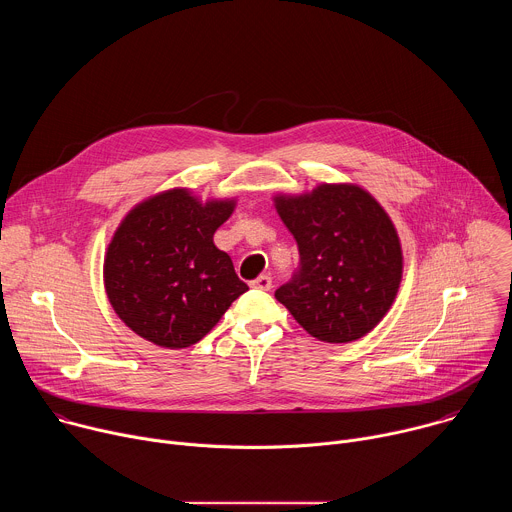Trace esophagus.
I'll list each match as a JSON object with an SVG mask.
<instances>
[{
	"label": "esophagus",
	"instance_id": "obj_1",
	"mask_svg": "<svg viewBox=\"0 0 512 512\" xmlns=\"http://www.w3.org/2000/svg\"><path fill=\"white\" fill-rule=\"evenodd\" d=\"M251 287H255V289H263V291H269V289L273 287V281H271V277H269V275H259L257 279H253V281H251Z\"/></svg>",
	"mask_w": 512,
	"mask_h": 512
}]
</instances>
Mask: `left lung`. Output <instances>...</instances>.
Listing matches in <instances>:
<instances>
[{"label": "left lung", "mask_w": 512, "mask_h": 512, "mask_svg": "<svg viewBox=\"0 0 512 512\" xmlns=\"http://www.w3.org/2000/svg\"><path fill=\"white\" fill-rule=\"evenodd\" d=\"M273 200L300 251V267L275 291L277 302L322 342L369 334L393 306L403 275L389 214L354 184H320Z\"/></svg>", "instance_id": "left-lung-1"}]
</instances>
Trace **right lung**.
<instances>
[{"mask_svg":"<svg viewBox=\"0 0 512 512\" xmlns=\"http://www.w3.org/2000/svg\"><path fill=\"white\" fill-rule=\"evenodd\" d=\"M235 200L200 202L186 188L139 202L115 231L103 265L115 314L162 348L202 340L249 289L212 237Z\"/></svg>","mask_w":512,"mask_h":512,"instance_id":"right-lung-1","label":"right lung"}]
</instances>
